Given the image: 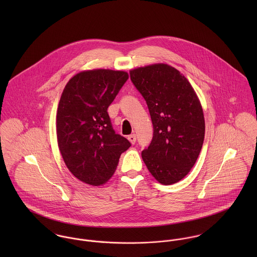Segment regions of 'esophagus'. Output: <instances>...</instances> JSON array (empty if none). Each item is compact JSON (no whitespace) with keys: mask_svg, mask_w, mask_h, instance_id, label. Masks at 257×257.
<instances>
[{"mask_svg":"<svg viewBox=\"0 0 257 257\" xmlns=\"http://www.w3.org/2000/svg\"><path fill=\"white\" fill-rule=\"evenodd\" d=\"M127 140L130 141V143H131L132 145H135V144H136V141H137V137H136V135H131V136L127 137Z\"/></svg>","mask_w":257,"mask_h":257,"instance_id":"34e87169","label":"esophagus"}]
</instances>
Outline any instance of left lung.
<instances>
[{
  "instance_id": "1",
  "label": "left lung",
  "mask_w": 257,
  "mask_h": 257,
  "mask_svg": "<svg viewBox=\"0 0 257 257\" xmlns=\"http://www.w3.org/2000/svg\"><path fill=\"white\" fill-rule=\"evenodd\" d=\"M130 75L147 101L153 124V138L143 159L159 183H177L190 172L203 147L201 102L187 78L168 64L139 67Z\"/></svg>"
}]
</instances>
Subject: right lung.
Instances as JSON below:
<instances>
[{
    "label": "right lung",
    "instance_id": "right-lung-1",
    "mask_svg": "<svg viewBox=\"0 0 257 257\" xmlns=\"http://www.w3.org/2000/svg\"><path fill=\"white\" fill-rule=\"evenodd\" d=\"M128 79L125 71L85 70L66 84L56 112L57 144L74 176L100 186L113 175L130 142L114 133L108 108Z\"/></svg>",
    "mask_w": 257,
    "mask_h": 257
}]
</instances>
